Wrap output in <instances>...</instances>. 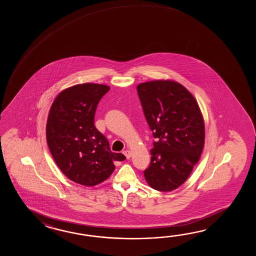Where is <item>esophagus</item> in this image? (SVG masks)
<instances>
[{
	"instance_id": "obj_1",
	"label": "esophagus",
	"mask_w": 256,
	"mask_h": 256,
	"mask_svg": "<svg viewBox=\"0 0 256 256\" xmlns=\"http://www.w3.org/2000/svg\"><path fill=\"white\" fill-rule=\"evenodd\" d=\"M124 154L126 156V158L127 159H129L130 158V152L129 150H126V151H124Z\"/></svg>"
}]
</instances>
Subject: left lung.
I'll use <instances>...</instances> for the list:
<instances>
[{"label":"left lung","instance_id":"left-lung-1","mask_svg":"<svg viewBox=\"0 0 256 256\" xmlns=\"http://www.w3.org/2000/svg\"><path fill=\"white\" fill-rule=\"evenodd\" d=\"M152 142L151 163L144 171L148 185L172 191L182 185L202 156L205 126L196 100L173 80H154L137 86Z\"/></svg>","mask_w":256,"mask_h":256}]
</instances>
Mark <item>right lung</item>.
I'll return each mask as SVG.
<instances>
[{
    "label": "right lung",
    "mask_w": 256,
    "mask_h": 256,
    "mask_svg": "<svg viewBox=\"0 0 256 256\" xmlns=\"http://www.w3.org/2000/svg\"><path fill=\"white\" fill-rule=\"evenodd\" d=\"M109 90L104 84H78L62 90L49 110L50 152L63 174L80 185L104 182L114 171V162L126 159L110 151L107 138L94 126L98 102Z\"/></svg>",
    "instance_id": "obj_1"
}]
</instances>
